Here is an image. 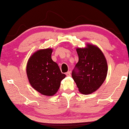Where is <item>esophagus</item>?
Returning a JSON list of instances; mask_svg holds the SVG:
<instances>
[{
  "label": "esophagus",
  "mask_w": 129,
  "mask_h": 129,
  "mask_svg": "<svg viewBox=\"0 0 129 129\" xmlns=\"http://www.w3.org/2000/svg\"><path fill=\"white\" fill-rule=\"evenodd\" d=\"M66 75L68 76V77H70V76H71V72L68 71V72H66Z\"/></svg>",
  "instance_id": "esophagus-1"
}]
</instances>
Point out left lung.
Here are the masks:
<instances>
[{"label":"left lung","instance_id":"1","mask_svg":"<svg viewBox=\"0 0 129 129\" xmlns=\"http://www.w3.org/2000/svg\"><path fill=\"white\" fill-rule=\"evenodd\" d=\"M87 46L77 49L79 61L72 72V78L79 92L85 95L96 90L108 73V65L103 52L95 46Z\"/></svg>","mask_w":129,"mask_h":129}]
</instances>
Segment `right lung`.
<instances>
[{
    "label": "right lung",
    "mask_w": 129,
    "mask_h": 129,
    "mask_svg": "<svg viewBox=\"0 0 129 129\" xmlns=\"http://www.w3.org/2000/svg\"><path fill=\"white\" fill-rule=\"evenodd\" d=\"M52 50L47 48L35 52L29 58L27 75L31 85L44 95H54L60 86L65 75L51 59Z\"/></svg>",
    "instance_id": "right-lung-1"
}]
</instances>
